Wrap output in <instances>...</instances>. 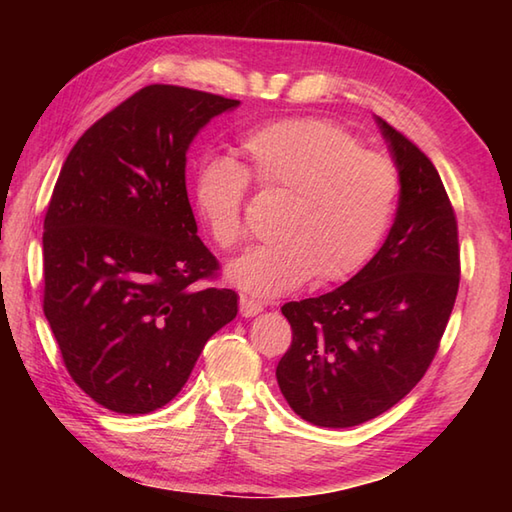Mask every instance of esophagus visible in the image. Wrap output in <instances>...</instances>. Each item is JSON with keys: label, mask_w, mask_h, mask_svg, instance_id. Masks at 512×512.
Wrapping results in <instances>:
<instances>
[{"label": "esophagus", "mask_w": 512, "mask_h": 512, "mask_svg": "<svg viewBox=\"0 0 512 512\" xmlns=\"http://www.w3.org/2000/svg\"><path fill=\"white\" fill-rule=\"evenodd\" d=\"M264 310V306L255 299H250L246 295L239 297V312H242V317H255V314H259Z\"/></svg>", "instance_id": "1"}]
</instances>
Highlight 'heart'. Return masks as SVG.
I'll use <instances>...</instances> for the list:
<instances>
[{
    "label": "heart",
    "mask_w": 512,
    "mask_h": 512,
    "mask_svg": "<svg viewBox=\"0 0 512 512\" xmlns=\"http://www.w3.org/2000/svg\"><path fill=\"white\" fill-rule=\"evenodd\" d=\"M237 151L239 165L215 156L193 173L195 211L217 246L242 242L248 180L288 198L277 215L279 237L235 259L226 270L231 284L253 297H279L314 275L343 281L374 257L400 191L389 156L321 118L253 127Z\"/></svg>",
    "instance_id": "b5f03b06"
}]
</instances>
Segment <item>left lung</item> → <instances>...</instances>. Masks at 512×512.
Instances as JSON below:
<instances>
[{
    "instance_id": "8db88e82",
    "label": "left lung",
    "mask_w": 512,
    "mask_h": 512,
    "mask_svg": "<svg viewBox=\"0 0 512 512\" xmlns=\"http://www.w3.org/2000/svg\"><path fill=\"white\" fill-rule=\"evenodd\" d=\"M400 176L394 226L369 264L332 292L284 303L292 343L277 383L317 427L372 420L418 385L460 286L458 220L433 162L376 118Z\"/></svg>"
}]
</instances>
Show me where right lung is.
Instances as JSON below:
<instances>
[{"label":"right lung","mask_w":512,"mask_h":512,"mask_svg":"<svg viewBox=\"0 0 512 512\" xmlns=\"http://www.w3.org/2000/svg\"><path fill=\"white\" fill-rule=\"evenodd\" d=\"M239 101L147 85L65 158L43 220V314L65 369L105 409L165 407L237 295L198 237L184 167L195 134Z\"/></svg>","instance_id":"obj_1"}]
</instances>
